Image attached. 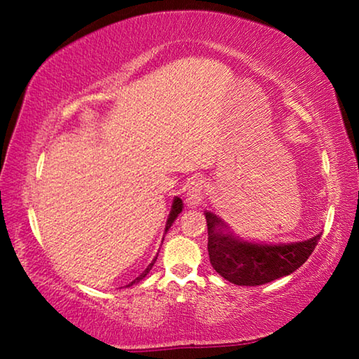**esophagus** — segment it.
I'll return each mask as SVG.
<instances>
[{
  "instance_id": "34e87169",
  "label": "esophagus",
  "mask_w": 359,
  "mask_h": 359,
  "mask_svg": "<svg viewBox=\"0 0 359 359\" xmlns=\"http://www.w3.org/2000/svg\"><path fill=\"white\" fill-rule=\"evenodd\" d=\"M205 198V185L201 179H193L190 184H188L187 190V204L190 208H198L204 203Z\"/></svg>"
}]
</instances>
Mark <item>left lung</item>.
<instances>
[{
	"mask_svg": "<svg viewBox=\"0 0 359 359\" xmlns=\"http://www.w3.org/2000/svg\"><path fill=\"white\" fill-rule=\"evenodd\" d=\"M210 264L223 278L241 287H257L290 276L306 263L321 233L290 244H259L244 241L228 229L220 217L205 212Z\"/></svg>",
	"mask_w": 359,
	"mask_h": 359,
	"instance_id": "obj_1",
	"label": "left lung"
}]
</instances>
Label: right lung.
<instances>
[{"label":"right lung","instance_id":"obj_1","mask_svg":"<svg viewBox=\"0 0 359 359\" xmlns=\"http://www.w3.org/2000/svg\"><path fill=\"white\" fill-rule=\"evenodd\" d=\"M182 208H184V203H182V199H180V198H177V196H175V198H174V201H172V205H171V212H169L168 222H166V228H165V231H166V233H168V229L172 226V223L175 222V218H177V217H179V214H180V212H182ZM156 257H158V255H156ZM155 261H156V258H155L154 261H151V263H150V264L147 266V269H145V271L142 272V274H141V276H139V277H136V278H135V280H133L131 283H128V285H126V287H131V285H133V283H136V282H139V280H142V278H144L145 276H147V274H149V272H150V269H151V267H154V264H155Z\"/></svg>","mask_w":359,"mask_h":359}]
</instances>
